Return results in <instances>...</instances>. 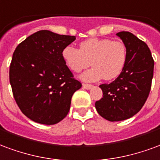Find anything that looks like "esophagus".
<instances>
[{
	"mask_svg": "<svg viewBox=\"0 0 160 160\" xmlns=\"http://www.w3.org/2000/svg\"><path fill=\"white\" fill-rule=\"evenodd\" d=\"M82 87L84 88H86V89H90V88L93 87V85L88 84V83H83V84H82Z\"/></svg>",
	"mask_w": 160,
	"mask_h": 160,
	"instance_id": "34e87169",
	"label": "esophagus"
}]
</instances>
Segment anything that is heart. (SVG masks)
<instances>
[{"label":"heart","instance_id":"b5f03b06","mask_svg":"<svg viewBox=\"0 0 160 160\" xmlns=\"http://www.w3.org/2000/svg\"><path fill=\"white\" fill-rule=\"evenodd\" d=\"M61 56L66 66L73 72H82L91 61L94 67L82 74V80L94 82L104 78L110 81L123 72L127 61V48L121 41L89 38L80 42L79 49L65 47Z\"/></svg>","mask_w":160,"mask_h":160}]
</instances>
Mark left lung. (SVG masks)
Segmentation results:
<instances>
[{"label": "left lung", "instance_id": "8db88e82", "mask_svg": "<svg viewBox=\"0 0 160 160\" xmlns=\"http://www.w3.org/2000/svg\"><path fill=\"white\" fill-rule=\"evenodd\" d=\"M116 35L126 46V64L112 82L100 85L103 97L95 102L98 113L112 122L128 119L142 109L151 90L154 67L144 42L128 31Z\"/></svg>", "mask_w": 160, "mask_h": 160}]
</instances>
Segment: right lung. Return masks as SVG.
Returning <instances> with one entry per match:
<instances>
[{
    "label": "right lung",
    "instance_id": "1",
    "mask_svg": "<svg viewBox=\"0 0 160 160\" xmlns=\"http://www.w3.org/2000/svg\"><path fill=\"white\" fill-rule=\"evenodd\" d=\"M76 37L39 31L12 54L9 80L21 112L34 122L55 124L68 114L73 94L82 87L63 61V48Z\"/></svg>",
    "mask_w": 160,
    "mask_h": 160
}]
</instances>
